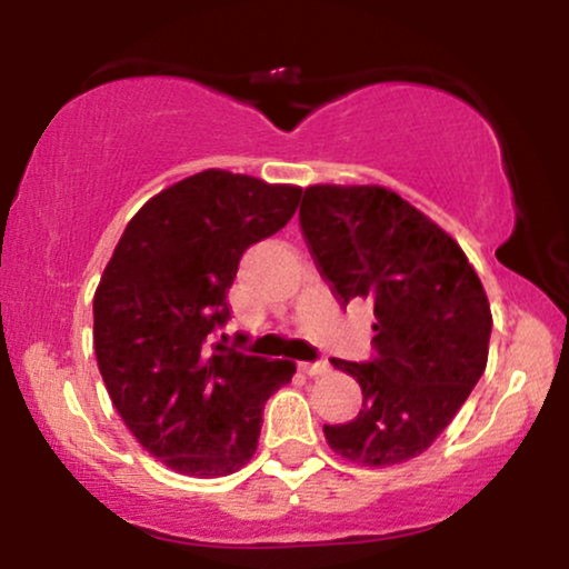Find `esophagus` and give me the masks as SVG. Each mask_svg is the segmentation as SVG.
<instances>
[{
	"mask_svg": "<svg viewBox=\"0 0 569 569\" xmlns=\"http://www.w3.org/2000/svg\"><path fill=\"white\" fill-rule=\"evenodd\" d=\"M299 369H302L305 375L318 377V375H326V371H329L331 367L326 361H316V363H299Z\"/></svg>",
	"mask_w": 569,
	"mask_h": 569,
	"instance_id": "obj_1",
	"label": "esophagus"
}]
</instances>
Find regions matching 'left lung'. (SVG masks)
<instances>
[{
    "instance_id": "obj_1",
    "label": "left lung",
    "mask_w": 569,
    "mask_h": 569,
    "mask_svg": "<svg viewBox=\"0 0 569 569\" xmlns=\"http://www.w3.org/2000/svg\"><path fill=\"white\" fill-rule=\"evenodd\" d=\"M299 224L339 302L369 299L375 361L331 358L361 385L363 409L326 441L358 466L422 455L487 369L492 312L479 276L447 234L393 189H305Z\"/></svg>"
}]
</instances>
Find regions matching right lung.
I'll return each mask as SVG.
<instances>
[{
    "label": "right lung",
    "instance_id": "right-lung-1",
    "mask_svg": "<svg viewBox=\"0 0 569 569\" xmlns=\"http://www.w3.org/2000/svg\"><path fill=\"white\" fill-rule=\"evenodd\" d=\"M302 187L208 168L128 221L93 297V348L114 409L162 466L234 473L257 452L264 401L297 363L217 342L243 251L276 234Z\"/></svg>",
    "mask_w": 569,
    "mask_h": 569
}]
</instances>
